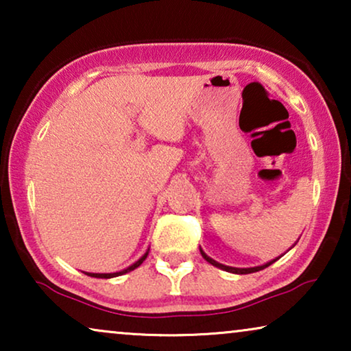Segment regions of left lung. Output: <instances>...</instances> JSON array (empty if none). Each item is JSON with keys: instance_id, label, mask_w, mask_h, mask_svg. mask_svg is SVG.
Here are the masks:
<instances>
[{"instance_id": "8db88e82", "label": "left lung", "mask_w": 351, "mask_h": 351, "mask_svg": "<svg viewBox=\"0 0 351 351\" xmlns=\"http://www.w3.org/2000/svg\"><path fill=\"white\" fill-rule=\"evenodd\" d=\"M201 251V256L204 257V261H208L210 265H214V267H217V268H220V270H225V271H230V273H237V275H247V273H254V271H261V270H263V268H267V267H270L273 262H276L278 258H273V261H270L268 263H265V265H261V267H252V268H237V267H227V265H223V263H219V262H215L214 258H210L208 254H206L203 249H199Z\"/></svg>"}]
</instances>
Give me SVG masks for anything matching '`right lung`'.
<instances>
[{"instance_id": "1", "label": "right lung", "mask_w": 351, "mask_h": 351, "mask_svg": "<svg viewBox=\"0 0 351 351\" xmlns=\"http://www.w3.org/2000/svg\"><path fill=\"white\" fill-rule=\"evenodd\" d=\"M147 256H148V251L143 254V256L138 258V261L136 262V263H132L131 267H128V268H124V270H121V271H117V273H86V275L88 276H93V278H105V280H107V278H114V276H121V275H124V273H129V271H132V270H136V268L141 265V263L145 261L147 258Z\"/></svg>"}]
</instances>
